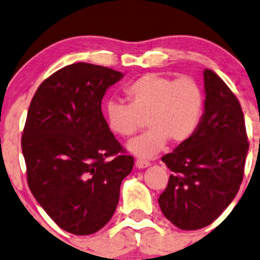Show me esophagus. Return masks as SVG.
<instances>
[{
    "mask_svg": "<svg viewBox=\"0 0 260 260\" xmlns=\"http://www.w3.org/2000/svg\"><path fill=\"white\" fill-rule=\"evenodd\" d=\"M135 165L137 169H147V167H148L151 164H149L148 161H146V159H137Z\"/></svg>",
    "mask_w": 260,
    "mask_h": 260,
    "instance_id": "obj_1",
    "label": "esophagus"
}]
</instances>
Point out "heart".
Listing matches in <instances>:
<instances>
[{"instance_id":"heart-1","label":"heart","mask_w":260,"mask_h":260,"mask_svg":"<svg viewBox=\"0 0 260 260\" xmlns=\"http://www.w3.org/2000/svg\"><path fill=\"white\" fill-rule=\"evenodd\" d=\"M124 91L129 104L111 99L104 115L109 129L124 138L136 135L147 117L149 129L127 146L135 156L154 157L169 140L176 145L187 142L200 125L205 95L193 78L148 73L128 84Z\"/></svg>"}]
</instances>
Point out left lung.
Masks as SVG:
<instances>
[{"label": "left lung", "mask_w": 260, "mask_h": 260, "mask_svg": "<svg viewBox=\"0 0 260 260\" xmlns=\"http://www.w3.org/2000/svg\"><path fill=\"white\" fill-rule=\"evenodd\" d=\"M205 107L195 135L162 157L172 171L158 199L179 229L210 225L230 205L244 176L249 149L239 101L210 69L204 70Z\"/></svg>", "instance_id": "8db88e82"}]
</instances>
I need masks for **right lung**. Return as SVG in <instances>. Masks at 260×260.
I'll use <instances>...</instances> for the list:
<instances>
[{"mask_svg": "<svg viewBox=\"0 0 260 260\" xmlns=\"http://www.w3.org/2000/svg\"><path fill=\"white\" fill-rule=\"evenodd\" d=\"M122 78L101 65H68L40 84L28 107L21 138L28 187L72 234H94L111 220L133 169L102 113L107 89Z\"/></svg>", "mask_w": 260, "mask_h": 260, "instance_id": "1", "label": "right lung"}]
</instances>
